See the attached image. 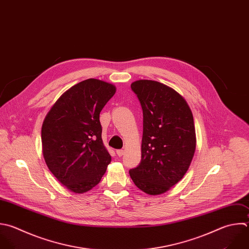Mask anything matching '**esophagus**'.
Masks as SVG:
<instances>
[{
	"mask_svg": "<svg viewBox=\"0 0 249 249\" xmlns=\"http://www.w3.org/2000/svg\"><path fill=\"white\" fill-rule=\"evenodd\" d=\"M116 153H117V155H118L119 157H122V156L124 155V150H117V151H116Z\"/></svg>",
	"mask_w": 249,
	"mask_h": 249,
	"instance_id": "1",
	"label": "esophagus"
}]
</instances>
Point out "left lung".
I'll list each match as a JSON object with an SVG mask.
<instances>
[{
    "instance_id": "obj_1",
    "label": "left lung",
    "mask_w": 249,
    "mask_h": 249,
    "mask_svg": "<svg viewBox=\"0 0 249 249\" xmlns=\"http://www.w3.org/2000/svg\"><path fill=\"white\" fill-rule=\"evenodd\" d=\"M130 88L143 111V136L141 161L129 175L146 194H163L183 178L193 160V114L185 99L163 84L139 80Z\"/></svg>"
}]
</instances>
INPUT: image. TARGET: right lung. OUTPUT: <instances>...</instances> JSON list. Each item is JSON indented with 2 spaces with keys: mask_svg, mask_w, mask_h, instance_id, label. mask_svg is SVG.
I'll use <instances>...</instances> for the list:
<instances>
[{
  "mask_svg": "<svg viewBox=\"0 0 249 249\" xmlns=\"http://www.w3.org/2000/svg\"><path fill=\"white\" fill-rule=\"evenodd\" d=\"M115 92L113 85L88 79L64 92L44 121L46 163L55 178L76 194L96 186L111 162L102 142L99 115Z\"/></svg>",
  "mask_w": 249,
  "mask_h": 249,
  "instance_id": "right-lung-1",
  "label": "right lung"
}]
</instances>
